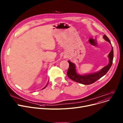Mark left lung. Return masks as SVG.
<instances>
[{
	"label": "left lung",
	"instance_id": "8db88e82",
	"mask_svg": "<svg viewBox=\"0 0 123 123\" xmlns=\"http://www.w3.org/2000/svg\"><path fill=\"white\" fill-rule=\"evenodd\" d=\"M103 37L105 39V40H106L107 42H108L111 44L109 39L105 35H104ZM113 49L112 47V50L108 55L109 62L107 66H106L105 67L103 68L99 72L83 76L78 75L76 73L75 64L71 62L70 61H68V62L69 63V67L67 73V76L72 80L76 81V82H78L79 83L86 85L92 84L94 83L95 81L104 76L108 72L113 63Z\"/></svg>",
	"mask_w": 123,
	"mask_h": 123
}]
</instances>
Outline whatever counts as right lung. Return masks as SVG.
<instances>
[{"label":"right lung","instance_id":"add662e5","mask_svg":"<svg viewBox=\"0 0 123 123\" xmlns=\"http://www.w3.org/2000/svg\"><path fill=\"white\" fill-rule=\"evenodd\" d=\"M47 85H46V86H45V87H44V88H43V89H44V88H45V87H46V86H47Z\"/></svg>","mask_w":123,"mask_h":123}]
</instances>
